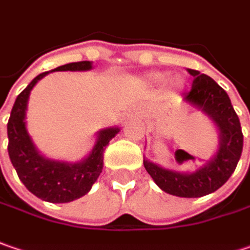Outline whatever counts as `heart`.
<instances>
[{"label":"heart","mask_w":250,"mask_h":250,"mask_svg":"<svg viewBox=\"0 0 250 250\" xmlns=\"http://www.w3.org/2000/svg\"><path fill=\"white\" fill-rule=\"evenodd\" d=\"M152 78H154V80H155L157 82H164V81H167V78H168V74L158 72V74H155ZM173 85H179V80H173Z\"/></svg>","instance_id":"b5f03b06"}]
</instances>
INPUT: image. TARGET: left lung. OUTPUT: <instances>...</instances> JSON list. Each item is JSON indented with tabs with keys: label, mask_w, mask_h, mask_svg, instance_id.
Returning <instances> with one entry per match:
<instances>
[{
	"label": "left lung",
	"mask_w": 250,
	"mask_h": 250,
	"mask_svg": "<svg viewBox=\"0 0 250 250\" xmlns=\"http://www.w3.org/2000/svg\"><path fill=\"white\" fill-rule=\"evenodd\" d=\"M189 74L193 75L191 89L183 95V99L208 114L217 125L220 130L218 152L210 162L191 173L164 169L149 161H144V167L158 186L169 194L201 197L220 189L229 179L242 154L244 134L228 93L208 75L196 70H189Z\"/></svg>",
	"instance_id": "obj_1"
}]
</instances>
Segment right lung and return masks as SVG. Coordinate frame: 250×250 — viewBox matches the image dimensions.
Returning <instances> with one entry per match:
<instances>
[{
  "label": "right lung",
  "instance_id": "1",
  "mask_svg": "<svg viewBox=\"0 0 250 250\" xmlns=\"http://www.w3.org/2000/svg\"><path fill=\"white\" fill-rule=\"evenodd\" d=\"M91 61L60 65L53 71L91 70ZM47 72H42L18 95L8 120V154L21 182L36 197L50 203H68L86 194L104 169V151L119 128H104L99 133L92 152L80 164L51 161L36 151L25 125L29 93Z\"/></svg>",
  "mask_w": 250,
  "mask_h": 250
}]
</instances>
